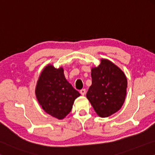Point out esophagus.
I'll return each mask as SVG.
<instances>
[{
    "label": "esophagus",
    "mask_w": 155,
    "mask_h": 155,
    "mask_svg": "<svg viewBox=\"0 0 155 155\" xmlns=\"http://www.w3.org/2000/svg\"><path fill=\"white\" fill-rule=\"evenodd\" d=\"M86 89H82V90L80 91V93H81V94H82V95H84V94H86Z\"/></svg>",
    "instance_id": "esophagus-1"
}]
</instances>
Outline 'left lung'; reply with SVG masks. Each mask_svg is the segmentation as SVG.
<instances>
[{
  "instance_id": "obj_1",
  "label": "left lung",
  "mask_w": 155,
  "mask_h": 155,
  "mask_svg": "<svg viewBox=\"0 0 155 155\" xmlns=\"http://www.w3.org/2000/svg\"><path fill=\"white\" fill-rule=\"evenodd\" d=\"M92 85L86 97L100 117H108L120 109L125 100L127 80L120 68L107 59L91 70Z\"/></svg>"
}]
</instances>
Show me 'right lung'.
<instances>
[{
	"mask_svg": "<svg viewBox=\"0 0 155 155\" xmlns=\"http://www.w3.org/2000/svg\"><path fill=\"white\" fill-rule=\"evenodd\" d=\"M35 94L45 112L58 119H63L69 114L75 99L80 96L66 80L63 68L56 69L51 64L40 74Z\"/></svg>",
	"mask_w": 155,
	"mask_h": 155,
	"instance_id": "add662e5",
	"label": "right lung"
}]
</instances>
